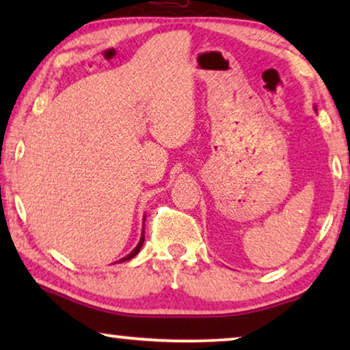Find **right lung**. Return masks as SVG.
I'll list each match as a JSON object with an SVG mask.
<instances>
[{
	"instance_id": "1",
	"label": "right lung",
	"mask_w": 350,
	"mask_h": 350,
	"mask_svg": "<svg viewBox=\"0 0 350 350\" xmlns=\"http://www.w3.org/2000/svg\"><path fill=\"white\" fill-rule=\"evenodd\" d=\"M143 242H145V218H143V231H142V237H140V242H138V243H137V247H135V248H133V250H132L131 253H129V255H127V256H124V258H121V260H119V261H116V262H124V261H129V260H132V258H133V256H135L138 252H140V248L143 247Z\"/></svg>"
}]
</instances>
